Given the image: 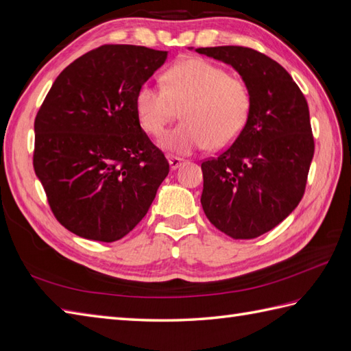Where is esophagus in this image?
<instances>
[{"label":"esophagus","mask_w":351,"mask_h":351,"mask_svg":"<svg viewBox=\"0 0 351 351\" xmlns=\"http://www.w3.org/2000/svg\"><path fill=\"white\" fill-rule=\"evenodd\" d=\"M184 162L182 158H178V157H170L169 158V165H170V169L172 170H176L179 166H181Z\"/></svg>","instance_id":"34e87169"}]
</instances>
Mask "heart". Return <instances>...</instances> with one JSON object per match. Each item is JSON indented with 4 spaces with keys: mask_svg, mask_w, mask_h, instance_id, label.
I'll return each instance as SVG.
<instances>
[{
    "mask_svg": "<svg viewBox=\"0 0 351 351\" xmlns=\"http://www.w3.org/2000/svg\"><path fill=\"white\" fill-rule=\"evenodd\" d=\"M136 110L142 127L154 137L165 134L182 110L184 124L160 145L170 154L189 156L206 146H230L247 125L251 94L241 77L206 60L190 58L166 73V86L143 84Z\"/></svg>",
    "mask_w": 351,
    "mask_h": 351,
    "instance_id": "obj_1",
    "label": "heart"
}]
</instances>
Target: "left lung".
<instances>
[{
  "label": "left lung",
  "instance_id": "obj_1",
  "mask_svg": "<svg viewBox=\"0 0 351 351\" xmlns=\"http://www.w3.org/2000/svg\"><path fill=\"white\" fill-rule=\"evenodd\" d=\"M195 52L232 65L251 94L243 132L229 149L202 162V208L230 238H257L286 219L304 195L314 156L308 103L287 70L254 49Z\"/></svg>",
  "mask_w": 351,
  "mask_h": 351
}]
</instances>
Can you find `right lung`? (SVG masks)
I'll return each mask as SVG.
<instances>
[{"instance_id": "add662e5", "label": "right lung", "mask_w": 351, "mask_h": 351, "mask_svg": "<svg viewBox=\"0 0 351 351\" xmlns=\"http://www.w3.org/2000/svg\"><path fill=\"white\" fill-rule=\"evenodd\" d=\"M166 58L145 46L97 47L60 73L37 113L34 172L56 219L80 238H124L169 173L136 110Z\"/></svg>"}]
</instances>
